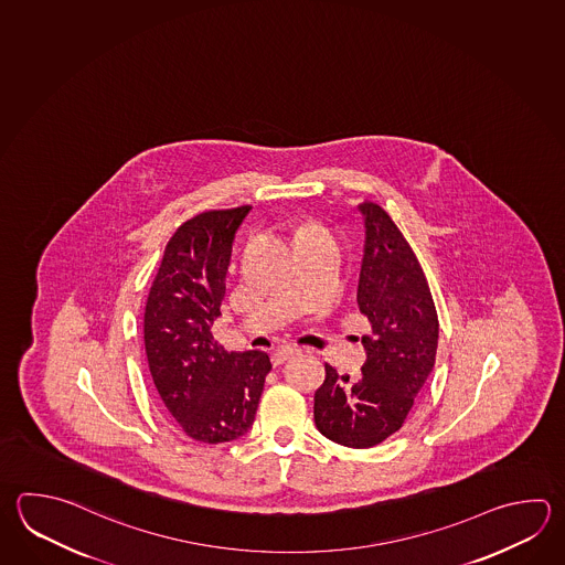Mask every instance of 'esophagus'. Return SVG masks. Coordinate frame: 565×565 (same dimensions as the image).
<instances>
[{"instance_id":"1","label":"esophagus","mask_w":565,"mask_h":565,"mask_svg":"<svg viewBox=\"0 0 565 565\" xmlns=\"http://www.w3.org/2000/svg\"><path fill=\"white\" fill-rule=\"evenodd\" d=\"M297 354H300L299 347L287 344V347L278 349L277 353L273 354V363H275V366L282 365V363H287L290 359H295Z\"/></svg>"}]
</instances>
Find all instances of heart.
I'll list each match as a JSON object with an SVG mask.
<instances>
[{
	"label": "heart",
	"instance_id": "obj_1",
	"mask_svg": "<svg viewBox=\"0 0 565 565\" xmlns=\"http://www.w3.org/2000/svg\"><path fill=\"white\" fill-rule=\"evenodd\" d=\"M310 233H324V231H322L321 226H315V224H307V226H302V228H300L299 238L300 236H302V234Z\"/></svg>",
	"mask_w": 565,
	"mask_h": 565
}]
</instances>
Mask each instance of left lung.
<instances>
[{
  "label": "left lung",
  "instance_id": "8db88e82",
  "mask_svg": "<svg viewBox=\"0 0 565 565\" xmlns=\"http://www.w3.org/2000/svg\"><path fill=\"white\" fill-rule=\"evenodd\" d=\"M365 253L356 302L371 322L363 337V376L349 381L331 365L315 393L317 429L331 441L366 449L397 433L431 375L439 321L417 256L375 202L359 206Z\"/></svg>",
  "mask_w": 565,
  "mask_h": 565
}]
</instances>
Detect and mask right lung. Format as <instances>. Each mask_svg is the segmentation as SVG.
Listing matches in <instances>:
<instances>
[{
	"instance_id": "right-lung-1",
	"label": "right lung",
	"mask_w": 565,
	"mask_h": 565,
	"mask_svg": "<svg viewBox=\"0 0 565 565\" xmlns=\"http://www.w3.org/2000/svg\"><path fill=\"white\" fill-rule=\"evenodd\" d=\"M248 212L209 211L184 222L168 241L146 302V356L158 397L190 439L211 445L248 433L273 369L268 354L226 351L211 331L234 234Z\"/></svg>"
}]
</instances>
